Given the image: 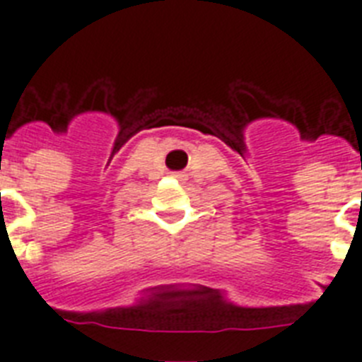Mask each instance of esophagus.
<instances>
[{
	"label": "esophagus",
	"mask_w": 362,
	"mask_h": 362,
	"mask_svg": "<svg viewBox=\"0 0 362 362\" xmlns=\"http://www.w3.org/2000/svg\"><path fill=\"white\" fill-rule=\"evenodd\" d=\"M176 176H182V175H176Z\"/></svg>",
	"instance_id": "obj_1"
}]
</instances>
